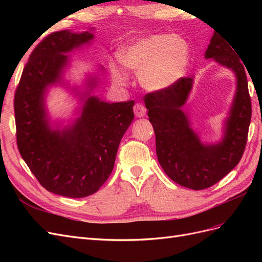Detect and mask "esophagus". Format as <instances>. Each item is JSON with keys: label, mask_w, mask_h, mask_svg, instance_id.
<instances>
[{"label": "esophagus", "mask_w": 262, "mask_h": 262, "mask_svg": "<svg viewBox=\"0 0 262 262\" xmlns=\"http://www.w3.org/2000/svg\"><path fill=\"white\" fill-rule=\"evenodd\" d=\"M134 115L137 118H142L146 115V108L142 104H137L134 106Z\"/></svg>", "instance_id": "esophagus-1"}]
</instances>
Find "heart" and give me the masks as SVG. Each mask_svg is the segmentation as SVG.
<instances>
[{"mask_svg": "<svg viewBox=\"0 0 262 262\" xmlns=\"http://www.w3.org/2000/svg\"><path fill=\"white\" fill-rule=\"evenodd\" d=\"M120 64L137 73L143 89L162 92L177 83L187 73L191 51L184 38L169 34L150 35L126 46L118 54ZM116 81L125 83V75L118 66H112Z\"/></svg>", "mask_w": 262, "mask_h": 262, "instance_id": "obj_1", "label": "heart"}]
</instances>
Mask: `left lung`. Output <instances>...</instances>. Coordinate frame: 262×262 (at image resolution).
Segmentation results:
<instances>
[{"label":"left lung","mask_w":262,"mask_h":262,"mask_svg":"<svg viewBox=\"0 0 262 262\" xmlns=\"http://www.w3.org/2000/svg\"><path fill=\"white\" fill-rule=\"evenodd\" d=\"M235 50L214 33L205 59L233 71L236 91L223 123V136L215 143H203L184 110L193 77H182L169 89L145 95V107L156 139L162 168L178 185L202 190L216 184L239 163L247 142L251 101L245 68ZM238 54V53H237Z\"/></svg>","instance_id":"left-lung-1"}]
</instances>
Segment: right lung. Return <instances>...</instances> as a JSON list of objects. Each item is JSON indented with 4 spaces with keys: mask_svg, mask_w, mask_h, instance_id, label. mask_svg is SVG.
<instances>
[{
    "mask_svg": "<svg viewBox=\"0 0 262 262\" xmlns=\"http://www.w3.org/2000/svg\"><path fill=\"white\" fill-rule=\"evenodd\" d=\"M93 30H61L47 36L31 52L14 98L23 160L45 189L68 198L91 195L105 184L134 118L133 100L107 102L92 95L105 73L102 67L85 77L84 90L64 80L69 53L90 45ZM57 84L71 88L81 102L79 116L66 126L52 124L45 106L49 89Z\"/></svg>",
    "mask_w": 262,
    "mask_h": 262,
    "instance_id": "add662e5",
    "label": "right lung"
}]
</instances>
